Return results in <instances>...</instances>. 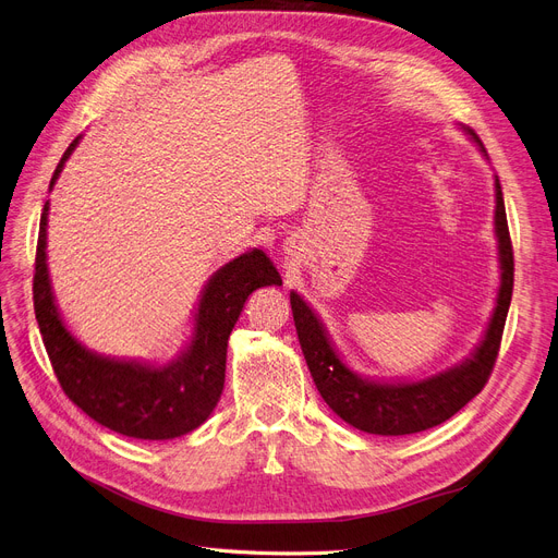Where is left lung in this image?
Returning a JSON list of instances; mask_svg holds the SVG:
<instances>
[{"mask_svg":"<svg viewBox=\"0 0 558 558\" xmlns=\"http://www.w3.org/2000/svg\"><path fill=\"white\" fill-rule=\"evenodd\" d=\"M471 140L478 144L485 154L481 137L466 131ZM487 156V154H485ZM494 197H497V209H494V232L499 239V262H501V284L497 294V305H494L492 319L487 324L485 338L476 347L469 359L460 365L448 367L439 375H432L421 381H373L363 379L349 369L338 352L328 340L322 322L311 311L296 292L290 294L292 313L299 342L303 349V356L315 386L322 393L324 402L331 407L336 414L354 425L356 429L369 432V435H384V437H400V435H414L427 427H435L476 398L483 386L487 384L492 367L497 363V354L501 347L504 326L510 307L512 296V243L506 220V206L499 177H494Z\"/></svg>","mask_w":558,"mask_h":558,"instance_id":"obj_1","label":"left lung"}]
</instances>
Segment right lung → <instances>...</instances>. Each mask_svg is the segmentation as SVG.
<instances>
[{
  "label": "right lung",
  "mask_w": 558,
  "mask_h": 558,
  "mask_svg": "<svg viewBox=\"0 0 558 558\" xmlns=\"http://www.w3.org/2000/svg\"><path fill=\"white\" fill-rule=\"evenodd\" d=\"M77 142L80 137L61 156L50 191ZM48 211L50 202L44 206L38 227L34 313L64 393L89 418L123 437L162 441L189 435L211 416L220 400L227 340L245 299L259 287L282 284L274 262L255 247L218 268L202 292L193 340L172 363L117 361L89 352L61 322L46 262Z\"/></svg>",
  "instance_id": "add662e5"
}]
</instances>
